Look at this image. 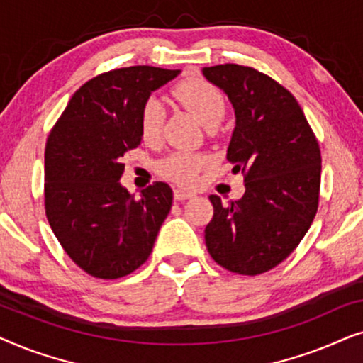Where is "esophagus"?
<instances>
[{"instance_id":"1","label":"esophagus","mask_w":363,"mask_h":363,"mask_svg":"<svg viewBox=\"0 0 363 363\" xmlns=\"http://www.w3.org/2000/svg\"><path fill=\"white\" fill-rule=\"evenodd\" d=\"M173 195H175V200H178V201H185V200H188V198L195 196V193L188 191V190H183V188H177V190L173 191Z\"/></svg>"}]
</instances>
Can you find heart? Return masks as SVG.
<instances>
[{"mask_svg": "<svg viewBox=\"0 0 363 363\" xmlns=\"http://www.w3.org/2000/svg\"><path fill=\"white\" fill-rule=\"evenodd\" d=\"M173 96L190 111L196 121L208 127L220 122L225 116V99L221 92L203 79H186L173 89ZM163 123V108L157 99H148L140 112V132L143 138L153 140L160 135ZM208 157L201 153L175 152L158 163V170L170 180L190 185L196 173L208 165Z\"/></svg>", "mask_w": 363, "mask_h": 363, "instance_id": "1", "label": "heart"}]
</instances>
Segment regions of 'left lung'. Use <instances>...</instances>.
Masks as SVG:
<instances>
[{"mask_svg":"<svg viewBox=\"0 0 363 363\" xmlns=\"http://www.w3.org/2000/svg\"><path fill=\"white\" fill-rule=\"evenodd\" d=\"M235 108L226 158L245 173V195L223 205L211 195L208 252L225 269L256 276L296 250L319 205L320 148L294 96L266 74L238 64L205 67Z\"/></svg>","mask_w":363,"mask_h":363,"instance_id":"obj_1","label":"left lung"}]
</instances>
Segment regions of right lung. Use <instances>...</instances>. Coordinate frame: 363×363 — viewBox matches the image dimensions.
Segmentation results:
<instances>
[{"label": "right lung", "instance_id": "1", "mask_svg": "<svg viewBox=\"0 0 363 363\" xmlns=\"http://www.w3.org/2000/svg\"><path fill=\"white\" fill-rule=\"evenodd\" d=\"M178 74L152 66L101 74L76 91L48 137V221L67 256L99 279L140 267L170 213L167 183H153L135 198L121 177L122 157L142 142L143 104Z\"/></svg>", "mask_w": 363, "mask_h": 363}]
</instances>
